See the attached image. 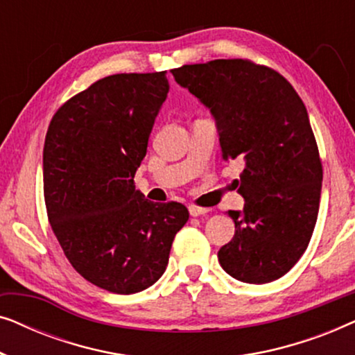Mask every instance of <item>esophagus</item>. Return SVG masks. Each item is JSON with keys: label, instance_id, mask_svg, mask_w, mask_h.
Returning a JSON list of instances; mask_svg holds the SVG:
<instances>
[{"label": "esophagus", "instance_id": "obj_1", "mask_svg": "<svg viewBox=\"0 0 355 355\" xmlns=\"http://www.w3.org/2000/svg\"><path fill=\"white\" fill-rule=\"evenodd\" d=\"M208 211H210V210H208V208L189 205V213H191V216H202V215H207Z\"/></svg>", "mask_w": 355, "mask_h": 355}]
</instances>
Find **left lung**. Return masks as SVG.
<instances>
[{"mask_svg": "<svg viewBox=\"0 0 355 355\" xmlns=\"http://www.w3.org/2000/svg\"><path fill=\"white\" fill-rule=\"evenodd\" d=\"M174 80L213 114L225 162L244 159L236 181L244 210H230L231 242L218 252L232 278H281L307 249L317 223L323 169L304 101L278 72L247 60L173 69Z\"/></svg>", "mask_w": 355, "mask_h": 355, "instance_id": "obj_1", "label": "left lung"}]
</instances>
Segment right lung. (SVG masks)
<instances>
[{
    "instance_id": "obj_1",
    "label": "right lung",
    "mask_w": 355,
    "mask_h": 355,
    "mask_svg": "<svg viewBox=\"0 0 355 355\" xmlns=\"http://www.w3.org/2000/svg\"><path fill=\"white\" fill-rule=\"evenodd\" d=\"M168 92L166 71L108 76L67 100L45 137L51 230L77 273L114 294L157 283L189 220L182 203H153L134 186Z\"/></svg>"
}]
</instances>
